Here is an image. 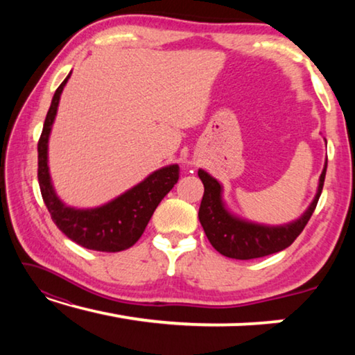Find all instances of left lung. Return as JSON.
I'll use <instances>...</instances> for the list:
<instances>
[{
	"instance_id": "8db88e82",
	"label": "left lung",
	"mask_w": 355,
	"mask_h": 355,
	"mask_svg": "<svg viewBox=\"0 0 355 355\" xmlns=\"http://www.w3.org/2000/svg\"><path fill=\"white\" fill-rule=\"evenodd\" d=\"M326 169L327 161L324 163L316 194L309 208L297 219L282 225L258 224V222L239 218L227 207L222 183L209 175L207 171L199 169V178L205 188L199 208V220L209 243L219 254L228 258H236V260L260 258L286 249L300 235L315 211L322 191L324 178H326Z\"/></svg>"
}]
</instances>
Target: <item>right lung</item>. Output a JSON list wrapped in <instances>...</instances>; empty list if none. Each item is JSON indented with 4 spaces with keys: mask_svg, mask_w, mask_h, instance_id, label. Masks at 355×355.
I'll return each instance as SVG.
<instances>
[{
    "mask_svg": "<svg viewBox=\"0 0 355 355\" xmlns=\"http://www.w3.org/2000/svg\"><path fill=\"white\" fill-rule=\"evenodd\" d=\"M71 71L53 95L39 139V184L44 202L59 230L83 248L120 252L133 245L146 230L156 207L178 182V164L161 167L112 200L94 208H76L56 194L48 166V141L55 123L59 100Z\"/></svg>",
    "mask_w": 355,
    "mask_h": 355,
    "instance_id": "1",
    "label": "right lung"
}]
</instances>
